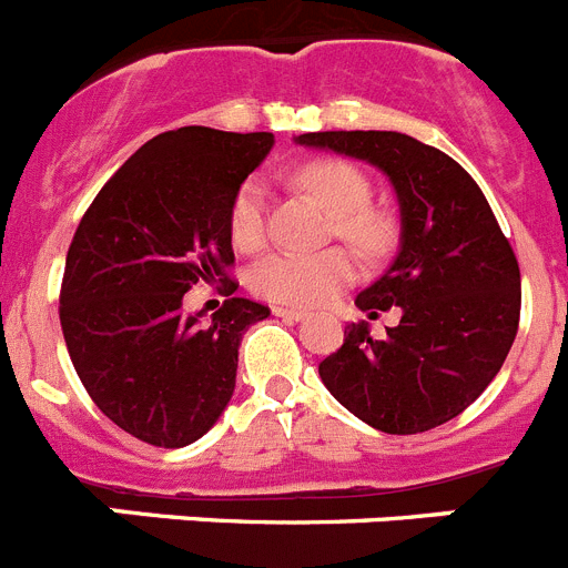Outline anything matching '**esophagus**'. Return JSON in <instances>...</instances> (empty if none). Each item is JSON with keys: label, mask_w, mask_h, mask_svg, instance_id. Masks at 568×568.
<instances>
[{"label": "esophagus", "mask_w": 568, "mask_h": 568, "mask_svg": "<svg viewBox=\"0 0 568 568\" xmlns=\"http://www.w3.org/2000/svg\"><path fill=\"white\" fill-rule=\"evenodd\" d=\"M274 317L294 320V323H300V320H305V312H300V308H283V305H274Z\"/></svg>", "instance_id": "34e87169"}]
</instances>
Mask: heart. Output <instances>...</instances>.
<instances>
[{"instance_id":"1","label":"heart","mask_w":568,"mask_h":568,"mask_svg":"<svg viewBox=\"0 0 568 568\" xmlns=\"http://www.w3.org/2000/svg\"><path fill=\"white\" fill-rule=\"evenodd\" d=\"M297 185L317 196L328 214H334V229L343 240L363 251H379L388 243V220L379 211L368 209L372 185L366 174L343 160H314L297 171ZM231 243L240 251H254L265 236V185L248 180L236 191L229 211ZM357 277V263L348 251L328 248L317 254L277 251L251 268V288L260 297L283 305H323L343 285Z\"/></svg>"}]
</instances>
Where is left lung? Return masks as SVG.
Listing matches in <instances>:
<instances>
[{
    "label": "left lung",
    "instance_id": "obj_1",
    "mask_svg": "<svg viewBox=\"0 0 568 568\" xmlns=\"http://www.w3.org/2000/svg\"><path fill=\"white\" fill-rule=\"evenodd\" d=\"M297 145L374 165L400 205V248L357 308H400L374 339L366 320L320 363L334 400L386 434L443 426L486 392L515 343L520 268L477 182L437 148L397 131H317Z\"/></svg>",
    "mask_w": 568,
    "mask_h": 568
}]
</instances>
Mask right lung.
Wrapping results in <instances>:
<instances>
[{"label": "right lung", "instance_id": "obj_1", "mask_svg": "<svg viewBox=\"0 0 568 568\" xmlns=\"http://www.w3.org/2000/svg\"><path fill=\"white\" fill-rule=\"evenodd\" d=\"M274 134L189 125L148 140L105 182L68 248L59 323L82 386L142 443L182 448L229 406L248 325L268 305L229 297L185 314L196 283L234 280L229 211Z\"/></svg>", "mask_w": 568, "mask_h": 568}]
</instances>
